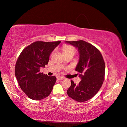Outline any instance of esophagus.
Segmentation results:
<instances>
[{"instance_id": "1", "label": "esophagus", "mask_w": 127, "mask_h": 127, "mask_svg": "<svg viewBox=\"0 0 127 127\" xmlns=\"http://www.w3.org/2000/svg\"><path fill=\"white\" fill-rule=\"evenodd\" d=\"M57 79L58 80H62L65 79V78H64V77H62V76H58L57 77Z\"/></svg>"}]
</instances>
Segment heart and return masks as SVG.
Listing matches in <instances>:
<instances>
[{
	"instance_id": "heart-1",
	"label": "heart",
	"mask_w": 127,
	"mask_h": 127,
	"mask_svg": "<svg viewBox=\"0 0 127 127\" xmlns=\"http://www.w3.org/2000/svg\"><path fill=\"white\" fill-rule=\"evenodd\" d=\"M63 51H64V53H65V54H66V53H70V52H73L75 53V51H76V50H75V48L74 47H73L71 46L65 45L64 47Z\"/></svg>"
}]
</instances>
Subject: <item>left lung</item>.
Returning <instances> with one entry per match:
<instances>
[{
    "label": "left lung",
    "mask_w": 127,
    "mask_h": 127,
    "mask_svg": "<svg viewBox=\"0 0 127 127\" xmlns=\"http://www.w3.org/2000/svg\"><path fill=\"white\" fill-rule=\"evenodd\" d=\"M66 42L78 48L80 59L75 70L81 77L77 85L71 80L67 95L78 102L86 101L96 94L103 84L105 66L103 56L96 47L83 40Z\"/></svg>",
    "instance_id": "1"
}]
</instances>
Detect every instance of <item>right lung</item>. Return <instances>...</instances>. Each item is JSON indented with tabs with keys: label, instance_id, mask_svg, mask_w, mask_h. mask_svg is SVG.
<instances>
[{
	"label": "right lung",
	"instance_id": "1",
	"mask_svg": "<svg viewBox=\"0 0 127 127\" xmlns=\"http://www.w3.org/2000/svg\"><path fill=\"white\" fill-rule=\"evenodd\" d=\"M60 42L35 41L24 48L19 55L15 75L20 88L29 98L39 100L51 94L56 77L40 72V68L48 64L51 53Z\"/></svg>",
	"mask_w": 127,
	"mask_h": 127
}]
</instances>
